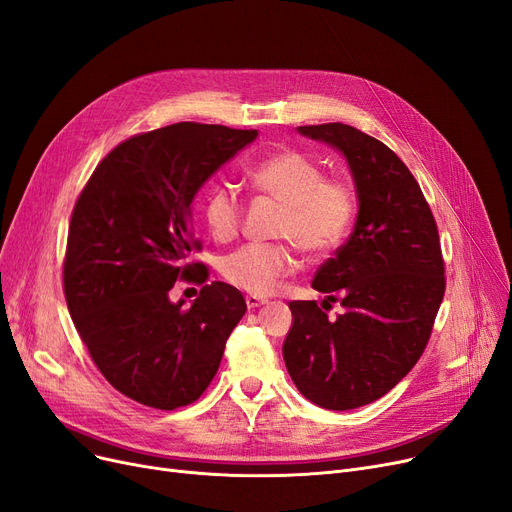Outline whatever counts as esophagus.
I'll return each mask as SVG.
<instances>
[{
    "instance_id": "esophagus-1",
    "label": "esophagus",
    "mask_w": 512,
    "mask_h": 512,
    "mask_svg": "<svg viewBox=\"0 0 512 512\" xmlns=\"http://www.w3.org/2000/svg\"><path fill=\"white\" fill-rule=\"evenodd\" d=\"M247 307L249 309H255V307H261V305H265V299H261V297H255V295H247Z\"/></svg>"
}]
</instances>
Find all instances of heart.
Returning a JSON list of instances; mask_svg holds the SVG:
<instances>
[{"label":"heart","instance_id":"obj_1","mask_svg":"<svg viewBox=\"0 0 512 512\" xmlns=\"http://www.w3.org/2000/svg\"><path fill=\"white\" fill-rule=\"evenodd\" d=\"M251 186L284 205L276 234L295 242L311 259L328 257L345 242L355 219V190L345 180H326L324 169L299 150H276L249 169ZM217 242L238 234L242 203L230 186L213 188L203 205ZM297 270L288 244H244L221 259V276L244 293L270 295Z\"/></svg>","mask_w":512,"mask_h":512}]
</instances>
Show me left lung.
I'll return each instance as SVG.
<instances>
[{
  "instance_id": "left-lung-1",
  "label": "left lung",
  "mask_w": 512,
  "mask_h": 512,
  "mask_svg": "<svg viewBox=\"0 0 512 512\" xmlns=\"http://www.w3.org/2000/svg\"><path fill=\"white\" fill-rule=\"evenodd\" d=\"M343 154L358 196L349 240L293 301L282 345L288 374L311 404L353 410L376 402L414 368L446 293L433 213L410 169L368 133L343 123L297 127ZM344 314L328 321L330 302Z\"/></svg>"
}]
</instances>
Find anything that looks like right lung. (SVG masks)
Wrapping results in <instances>:
<instances>
[{"instance_id":"right-lung-1","label":"right lung","mask_w":512,"mask_h":512,"mask_svg":"<svg viewBox=\"0 0 512 512\" xmlns=\"http://www.w3.org/2000/svg\"><path fill=\"white\" fill-rule=\"evenodd\" d=\"M257 136L201 123L142 133L108 154L75 205L66 305L104 379L144 406L175 410L201 397L247 311L226 282L205 284L190 307L169 291L177 278L207 280L205 265L188 263L194 196Z\"/></svg>"}]
</instances>
